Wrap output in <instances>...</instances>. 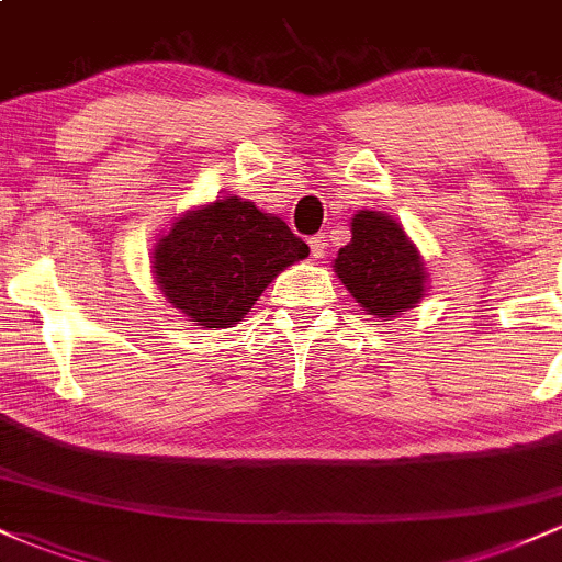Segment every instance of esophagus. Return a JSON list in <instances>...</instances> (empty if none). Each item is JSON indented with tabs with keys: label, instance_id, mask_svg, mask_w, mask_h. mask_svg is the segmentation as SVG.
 Listing matches in <instances>:
<instances>
[{
	"label": "esophagus",
	"instance_id": "esophagus-1",
	"mask_svg": "<svg viewBox=\"0 0 562 562\" xmlns=\"http://www.w3.org/2000/svg\"><path fill=\"white\" fill-rule=\"evenodd\" d=\"M307 246H311V255L313 257H324V249H327V244H324V235H313L311 240H307Z\"/></svg>",
	"mask_w": 562,
	"mask_h": 562
}]
</instances>
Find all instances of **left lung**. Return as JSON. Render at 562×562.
Returning a JSON list of instances; mask_svg holds the SVG:
<instances>
[{
  "instance_id": "obj_1",
  "label": "left lung",
  "mask_w": 562,
  "mask_h": 562,
  "mask_svg": "<svg viewBox=\"0 0 562 562\" xmlns=\"http://www.w3.org/2000/svg\"><path fill=\"white\" fill-rule=\"evenodd\" d=\"M351 233V244L337 251L335 273L356 303L380 318H394L420 303L426 270L402 225L378 211H359Z\"/></svg>"
}]
</instances>
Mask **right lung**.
<instances>
[{
  "instance_id": "add662e5",
  "label": "right lung",
  "mask_w": 562,
  "mask_h": 562,
  "mask_svg": "<svg viewBox=\"0 0 562 562\" xmlns=\"http://www.w3.org/2000/svg\"><path fill=\"white\" fill-rule=\"evenodd\" d=\"M307 244L279 216L255 203L222 198L184 214L155 246V279L168 303L201 327L240 322L270 281L297 259Z\"/></svg>"
}]
</instances>
